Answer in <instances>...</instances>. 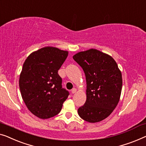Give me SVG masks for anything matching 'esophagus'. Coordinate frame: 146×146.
<instances>
[{
    "label": "esophagus",
    "mask_w": 146,
    "mask_h": 146,
    "mask_svg": "<svg viewBox=\"0 0 146 146\" xmlns=\"http://www.w3.org/2000/svg\"><path fill=\"white\" fill-rule=\"evenodd\" d=\"M76 91H77L76 89V88H73L72 90V91H71L72 94H75V93L76 92Z\"/></svg>",
    "instance_id": "esophagus-1"
}]
</instances>
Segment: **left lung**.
<instances>
[{
  "instance_id": "left-lung-1",
  "label": "left lung",
  "mask_w": 146,
  "mask_h": 146,
  "mask_svg": "<svg viewBox=\"0 0 146 146\" xmlns=\"http://www.w3.org/2000/svg\"><path fill=\"white\" fill-rule=\"evenodd\" d=\"M85 73L86 101L78 109L86 121L95 123L108 117L119 103L121 94V72L109 54L95 48L78 52L73 56Z\"/></svg>"
}]
</instances>
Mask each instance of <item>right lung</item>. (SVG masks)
Returning <instances> with one entry per match:
<instances>
[{"mask_svg": "<svg viewBox=\"0 0 146 146\" xmlns=\"http://www.w3.org/2000/svg\"><path fill=\"white\" fill-rule=\"evenodd\" d=\"M68 54L66 50L45 47L25 60L19 80L21 95L29 111L39 119L58 114L69 96L58 74Z\"/></svg>", "mask_w": 146, "mask_h": 146, "instance_id": "obj_1", "label": "right lung"}]
</instances>
